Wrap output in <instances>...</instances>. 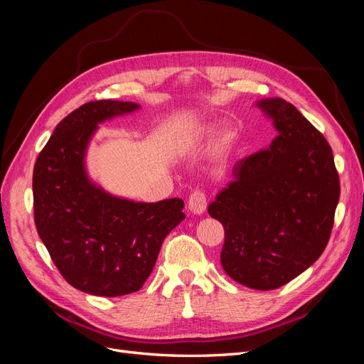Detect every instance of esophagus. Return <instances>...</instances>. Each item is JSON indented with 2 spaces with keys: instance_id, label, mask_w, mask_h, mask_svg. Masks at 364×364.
<instances>
[{
  "instance_id": "esophagus-1",
  "label": "esophagus",
  "mask_w": 364,
  "mask_h": 364,
  "mask_svg": "<svg viewBox=\"0 0 364 364\" xmlns=\"http://www.w3.org/2000/svg\"><path fill=\"white\" fill-rule=\"evenodd\" d=\"M188 208L194 214H202L206 209V194L202 190H194L190 194Z\"/></svg>"
}]
</instances>
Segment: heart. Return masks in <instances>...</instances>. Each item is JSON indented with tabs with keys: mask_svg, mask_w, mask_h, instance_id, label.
Returning <instances> with one entry per match:
<instances>
[{
	"mask_svg": "<svg viewBox=\"0 0 364 364\" xmlns=\"http://www.w3.org/2000/svg\"><path fill=\"white\" fill-rule=\"evenodd\" d=\"M211 132H213L211 127H208V126H197V127H194V129H191V130L188 132V135H186V138L191 139V141H199V139L208 136L209 134H211Z\"/></svg>",
	"mask_w": 364,
	"mask_h": 364,
	"instance_id": "1",
	"label": "heart"
}]
</instances>
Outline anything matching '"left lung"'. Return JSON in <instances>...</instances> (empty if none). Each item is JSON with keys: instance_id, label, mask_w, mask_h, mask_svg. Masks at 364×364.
<instances>
[{"instance_id": "8db88e82", "label": "left lung", "mask_w": 364, "mask_h": 364, "mask_svg": "<svg viewBox=\"0 0 364 364\" xmlns=\"http://www.w3.org/2000/svg\"><path fill=\"white\" fill-rule=\"evenodd\" d=\"M258 106L279 135L235 164L208 206L225 228L223 270L255 290H274L322 255L334 226L340 179L331 146L297 109L270 98Z\"/></svg>"}]
</instances>
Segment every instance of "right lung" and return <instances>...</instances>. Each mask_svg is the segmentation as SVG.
I'll use <instances>...</instances> for the list:
<instances>
[{
  "mask_svg": "<svg viewBox=\"0 0 364 364\" xmlns=\"http://www.w3.org/2000/svg\"><path fill=\"white\" fill-rule=\"evenodd\" d=\"M138 109L97 100L65 117L33 168L38 234L63 279L95 296L138 291L162 241L185 218L182 199L139 203L109 196L85 173V150L97 124Z\"/></svg>",
  "mask_w": 364,
  "mask_h": 364,
  "instance_id": "right-lung-1",
  "label": "right lung"
}]
</instances>
